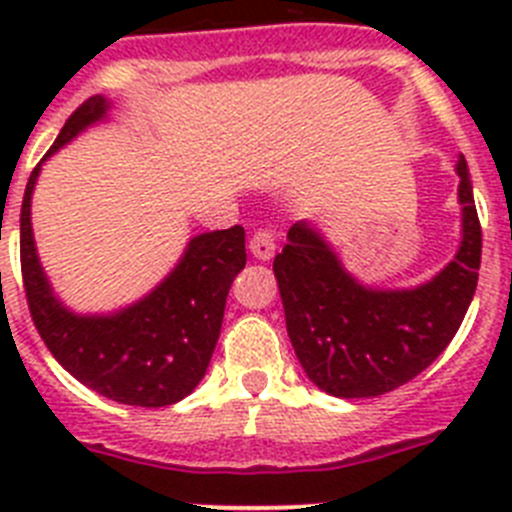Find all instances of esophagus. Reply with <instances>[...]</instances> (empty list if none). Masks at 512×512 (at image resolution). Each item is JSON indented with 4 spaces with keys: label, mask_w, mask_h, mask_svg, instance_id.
Listing matches in <instances>:
<instances>
[{
    "label": "esophagus",
    "mask_w": 512,
    "mask_h": 512,
    "mask_svg": "<svg viewBox=\"0 0 512 512\" xmlns=\"http://www.w3.org/2000/svg\"><path fill=\"white\" fill-rule=\"evenodd\" d=\"M248 248H251V253L259 261H269L271 256H274V251H277V238H274V233H269V230H259V233L251 235Z\"/></svg>",
    "instance_id": "esophagus-1"
}]
</instances>
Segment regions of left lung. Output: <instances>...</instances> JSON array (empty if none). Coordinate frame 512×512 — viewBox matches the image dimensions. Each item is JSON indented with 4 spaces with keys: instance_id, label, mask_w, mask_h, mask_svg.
<instances>
[{
    "instance_id": "obj_1",
    "label": "left lung",
    "mask_w": 512,
    "mask_h": 512,
    "mask_svg": "<svg viewBox=\"0 0 512 512\" xmlns=\"http://www.w3.org/2000/svg\"><path fill=\"white\" fill-rule=\"evenodd\" d=\"M461 243L431 282L377 289L348 274L307 220L274 259L289 341L312 384L343 400L379 397L418 377L456 336L474 297L482 228L464 156L456 164Z\"/></svg>"
}]
</instances>
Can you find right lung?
I'll list each match as a JSON object with an SVG mask.
<instances>
[{"label": "right lung", "instance_id": "right-lung-1", "mask_svg": "<svg viewBox=\"0 0 512 512\" xmlns=\"http://www.w3.org/2000/svg\"><path fill=\"white\" fill-rule=\"evenodd\" d=\"M110 107L102 94L89 97L27 179L20 212L22 284L40 338L71 377L122 405L166 408L184 400L205 377L230 284L246 266V230L233 225L194 235L169 277L122 310L79 315L63 305L35 251L30 200L40 166L76 135L107 120Z\"/></svg>", "mask_w": 512, "mask_h": 512}]
</instances>
